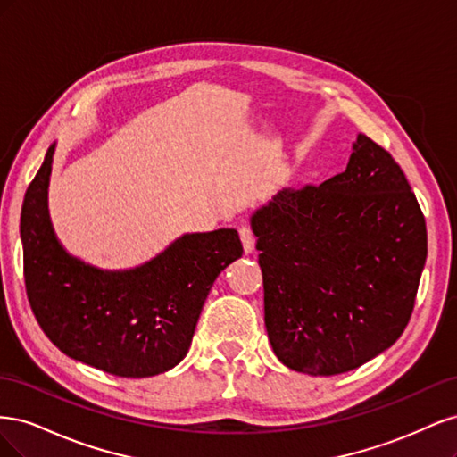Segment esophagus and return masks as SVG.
Wrapping results in <instances>:
<instances>
[{"label": "esophagus", "instance_id": "esophagus-1", "mask_svg": "<svg viewBox=\"0 0 457 457\" xmlns=\"http://www.w3.org/2000/svg\"><path fill=\"white\" fill-rule=\"evenodd\" d=\"M240 238H242V244H244V252L252 253L255 250V234H253L250 225L240 227Z\"/></svg>", "mask_w": 457, "mask_h": 457}]
</instances>
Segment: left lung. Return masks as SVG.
<instances>
[{
    "instance_id": "obj_1",
    "label": "left lung",
    "mask_w": 457,
    "mask_h": 457,
    "mask_svg": "<svg viewBox=\"0 0 457 457\" xmlns=\"http://www.w3.org/2000/svg\"><path fill=\"white\" fill-rule=\"evenodd\" d=\"M252 228L282 364L337 376L403 336L427 259L425 217L400 165L370 137H356L343 173L280 190Z\"/></svg>"
}]
</instances>
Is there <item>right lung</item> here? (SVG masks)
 I'll use <instances>...</instances> for the list:
<instances>
[{"label":"right lung","mask_w":457,"mask_h":457,"mask_svg":"<svg viewBox=\"0 0 457 457\" xmlns=\"http://www.w3.org/2000/svg\"><path fill=\"white\" fill-rule=\"evenodd\" d=\"M54 145L22 202L24 284L44 334L66 356L120 378H150L188 353L220 270L242 257L234 228L195 232L141 267L103 270L68 255L54 237L47 187Z\"/></svg>","instance_id":"obj_1"}]
</instances>
